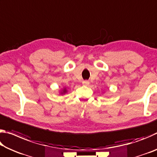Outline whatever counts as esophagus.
<instances>
[{"label": "esophagus", "mask_w": 157, "mask_h": 157, "mask_svg": "<svg viewBox=\"0 0 157 157\" xmlns=\"http://www.w3.org/2000/svg\"><path fill=\"white\" fill-rule=\"evenodd\" d=\"M82 84L84 85V86H87V85L89 84V82L88 80H84L82 82Z\"/></svg>", "instance_id": "1"}]
</instances>
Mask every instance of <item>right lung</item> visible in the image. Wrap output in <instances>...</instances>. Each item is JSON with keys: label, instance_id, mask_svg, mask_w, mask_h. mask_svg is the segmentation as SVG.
Here are the masks:
<instances>
[{"label": "right lung", "instance_id": "obj_1", "mask_svg": "<svg viewBox=\"0 0 157 157\" xmlns=\"http://www.w3.org/2000/svg\"><path fill=\"white\" fill-rule=\"evenodd\" d=\"M66 89H64L63 90V93H66Z\"/></svg>", "mask_w": 157, "mask_h": 157}]
</instances>
